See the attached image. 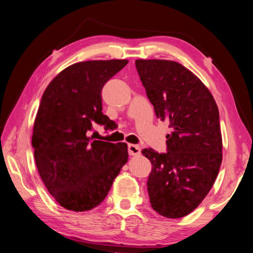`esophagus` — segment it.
I'll use <instances>...</instances> for the list:
<instances>
[{"label": "esophagus", "mask_w": 253, "mask_h": 253, "mask_svg": "<svg viewBox=\"0 0 253 253\" xmlns=\"http://www.w3.org/2000/svg\"><path fill=\"white\" fill-rule=\"evenodd\" d=\"M128 153L133 156L139 155L141 154V147L138 145H135V144H129V145H128Z\"/></svg>", "instance_id": "34e87169"}]
</instances>
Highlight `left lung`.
<instances>
[{
  "instance_id": "obj_1",
  "label": "left lung",
  "mask_w": 253,
  "mask_h": 253,
  "mask_svg": "<svg viewBox=\"0 0 253 253\" xmlns=\"http://www.w3.org/2000/svg\"><path fill=\"white\" fill-rule=\"evenodd\" d=\"M156 117L170 123L167 153L144 148L152 163L147 190L152 208L180 218L199 206L217 178L223 158L219 114L207 86L181 64L136 59Z\"/></svg>"
}]
</instances>
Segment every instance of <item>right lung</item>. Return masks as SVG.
Wrapping results in <instances>:
<instances>
[{
    "instance_id": "obj_1",
    "label": "right lung",
    "mask_w": 253,
    "mask_h": 253,
    "mask_svg": "<svg viewBox=\"0 0 253 253\" xmlns=\"http://www.w3.org/2000/svg\"><path fill=\"white\" fill-rule=\"evenodd\" d=\"M127 63H75L43 92L31 142L35 161L47 190L66 210L85 211L100 205L128 161L126 143L93 141L86 135L92 124H110L102 114L101 90Z\"/></svg>"
}]
</instances>
